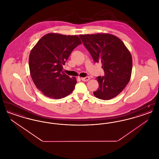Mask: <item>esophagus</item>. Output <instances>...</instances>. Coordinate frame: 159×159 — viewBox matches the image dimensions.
Listing matches in <instances>:
<instances>
[{
  "instance_id": "obj_1",
  "label": "esophagus",
  "mask_w": 159,
  "mask_h": 159,
  "mask_svg": "<svg viewBox=\"0 0 159 159\" xmlns=\"http://www.w3.org/2000/svg\"><path fill=\"white\" fill-rule=\"evenodd\" d=\"M83 82H88L89 79H90V77H82L81 78Z\"/></svg>"
}]
</instances>
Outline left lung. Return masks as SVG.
<instances>
[{"label":"left lung","mask_w":159,"mask_h":159,"mask_svg":"<svg viewBox=\"0 0 159 159\" xmlns=\"http://www.w3.org/2000/svg\"><path fill=\"white\" fill-rule=\"evenodd\" d=\"M83 45L95 62H101L104 76L97 77L98 89L93 92L102 100L113 98L129 83L132 73L131 54L119 38L108 33L80 34Z\"/></svg>","instance_id":"1"}]
</instances>
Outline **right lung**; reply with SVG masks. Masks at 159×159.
Listing matches in <instances>:
<instances>
[{
	"label": "right lung",
	"instance_id": "add662e5",
	"mask_svg": "<svg viewBox=\"0 0 159 159\" xmlns=\"http://www.w3.org/2000/svg\"><path fill=\"white\" fill-rule=\"evenodd\" d=\"M82 42L77 36L48 33L31 49L29 68L36 88L45 96L59 99L70 95L75 87L76 77L62 71V65Z\"/></svg>",
	"mask_w": 159,
	"mask_h": 159
}]
</instances>
